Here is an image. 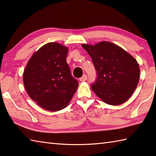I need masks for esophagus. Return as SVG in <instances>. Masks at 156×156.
I'll return each mask as SVG.
<instances>
[{"label":"esophagus","mask_w":156,"mask_h":156,"mask_svg":"<svg viewBox=\"0 0 156 156\" xmlns=\"http://www.w3.org/2000/svg\"><path fill=\"white\" fill-rule=\"evenodd\" d=\"M86 79H87V75H83L81 78H79V81H80L81 82H82V81H86Z\"/></svg>","instance_id":"obj_1"}]
</instances>
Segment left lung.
<instances>
[{"mask_svg": "<svg viewBox=\"0 0 156 156\" xmlns=\"http://www.w3.org/2000/svg\"><path fill=\"white\" fill-rule=\"evenodd\" d=\"M92 58L97 77L91 87L105 103L119 105L133 94L139 83L137 61L115 44L102 41L82 45Z\"/></svg>", "mask_w": 156, "mask_h": 156, "instance_id": "obj_1", "label": "left lung"}]
</instances>
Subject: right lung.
Wrapping results in <instances>:
<instances>
[{
  "instance_id": "obj_1",
  "label": "right lung",
  "mask_w": 156,
  "mask_h": 156,
  "mask_svg": "<svg viewBox=\"0 0 156 156\" xmlns=\"http://www.w3.org/2000/svg\"><path fill=\"white\" fill-rule=\"evenodd\" d=\"M68 51L59 43L46 44L32 55L23 72L28 94L48 111L65 108L78 87L66 62Z\"/></svg>"
}]
</instances>
